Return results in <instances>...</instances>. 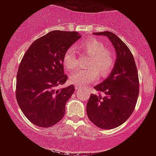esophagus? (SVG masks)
<instances>
[{
	"label": "esophagus",
	"mask_w": 156,
	"mask_h": 156,
	"mask_svg": "<svg viewBox=\"0 0 156 156\" xmlns=\"http://www.w3.org/2000/svg\"><path fill=\"white\" fill-rule=\"evenodd\" d=\"M81 87L80 86H78V85H75V90H76V91H78V90H80L81 89Z\"/></svg>",
	"instance_id": "1"
}]
</instances>
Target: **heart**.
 Listing matches in <instances>:
<instances>
[{
    "mask_svg": "<svg viewBox=\"0 0 156 156\" xmlns=\"http://www.w3.org/2000/svg\"><path fill=\"white\" fill-rule=\"evenodd\" d=\"M77 49L91 55L88 62V68H79L70 75L71 82L78 86H84L96 81L99 71L101 76L108 75L112 70L115 64L114 55L106 45L100 40L91 37L84 41L77 46ZM63 65L68 70L76 68L78 60L73 48H69L63 55Z\"/></svg>",
    "mask_w": 156,
    "mask_h": 156,
    "instance_id": "1",
    "label": "heart"
}]
</instances>
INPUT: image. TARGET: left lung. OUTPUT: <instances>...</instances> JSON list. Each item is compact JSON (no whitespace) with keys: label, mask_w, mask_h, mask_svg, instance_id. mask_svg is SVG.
Segmentation results:
<instances>
[{"label":"left lung","mask_w":156,"mask_h":156,"mask_svg":"<svg viewBox=\"0 0 156 156\" xmlns=\"http://www.w3.org/2000/svg\"><path fill=\"white\" fill-rule=\"evenodd\" d=\"M94 34L106 36L114 46L117 58L109 76L94 86L104 96L91 94L86 112L97 127L112 129L123 124L135 109L139 93L138 70L132 52L114 33L104 31Z\"/></svg>","instance_id":"8db88e82"}]
</instances>
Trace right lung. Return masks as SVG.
<instances>
[{
    "instance_id": "add662e5",
    "label": "right lung",
    "mask_w": 156,
    "mask_h": 156,
    "mask_svg": "<svg viewBox=\"0 0 156 156\" xmlns=\"http://www.w3.org/2000/svg\"><path fill=\"white\" fill-rule=\"evenodd\" d=\"M81 37L75 31L54 30L34 41L24 54L17 74L16 98L35 126L51 127L65 115V105L75 87L58 88L68 79L63 55Z\"/></svg>"
}]
</instances>
